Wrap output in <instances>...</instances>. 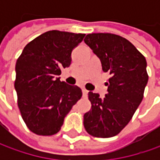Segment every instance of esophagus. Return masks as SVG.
Here are the masks:
<instances>
[{
  "label": "esophagus",
  "mask_w": 160,
  "mask_h": 160,
  "mask_svg": "<svg viewBox=\"0 0 160 160\" xmlns=\"http://www.w3.org/2000/svg\"><path fill=\"white\" fill-rule=\"evenodd\" d=\"M82 91H83V97H86V96H87V94H88V91L85 89V88H83V90H82Z\"/></svg>",
  "instance_id": "34e87169"
}]
</instances>
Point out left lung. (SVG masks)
Masks as SVG:
<instances>
[{
    "mask_svg": "<svg viewBox=\"0 0 160 160\" xmlns=\"http://www.w3.org/2000/svg\"><path fill=\"white\" fill-rule=\"evenodd\" d=\"M84 42L100 58L102 70L108 72V93L89 92L92 108L83 115L86 132L94 137L118 134L132 119L143 98L148 83L144 56L126 38L113 34H89Z\"/></svg>",
    "mask_w": 160,
    "mask_h": 160,
    "instance_id": "8db88e82",
    "label": "left lung"
}]
</instances>
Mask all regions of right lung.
<instances>
[{
	"label": "right lung",
	"mask_w": 160,
	"mask_h": 160,
	"mask_svg": "<svg viewBox=\"0 0 160 160\" xmlns=\"http://www.w3.org/2000/svg\"><path fill=\"white\" fill-rule=\"evenodd\" d=\"M84 34L48 31L24 48L16 63L15 89L22 118L30 131L52 135L82 97V90L60 81L62 68L71 64V52Z\"/></svg>",
	"instance_id": "right-lung-1"
}]
</instances>
